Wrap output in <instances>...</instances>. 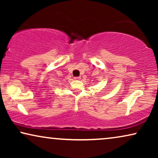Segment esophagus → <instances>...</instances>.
I'll use <instances>...</instances> for the list:
<instances>
[{"label": "esophagus", "mask_w": 158, "mask_h": 158, "mask_svg": "<svg viewBox=\"0 0 158 158\" xmlns=\"http://www.w3.org/2000/svg\"><path fill=\"white\" fill-rule=\"evenodd\" d=\"M74 78H75V80H80L81 79V77H75Z\"/></svg>", "instance_id": "34e87169"}]
</instances>
